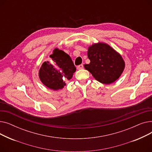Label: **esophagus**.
I'll return each mask as SVG.
<instances>
[{
    "mask_svg": "<svg viewBox=\"0 0 152 152\" xmlns=\"http://www.w3.org/2000/svg\"><path fill=\"white\" fill-rule=\"evenodd\" d=\"M83 68H84V66L83 64H81V65H79V66H77V69H83Z\"/></svg>",
    "mask_w": 152,
    "mask_h": 152,
    "instance_id": "34e87169",
    "label": "esophagus"
}]
</instances>
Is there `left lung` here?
I'll return each mask as SVG.
<instances>
[{
  "label": "left lung",
  "instance_id": "obj_1",
  "mask_svg": "<svg viewBox=\"0 0 152 152\" xmlns=\"http://www.w3.org/2000/svg\"><path fill=\"white\" fill-rule=\"evenodd\" d=\"M89 64L84 66L101 83L110 84L119 78L124 68L121 56L106 44L98 43L89 47Z\"/></svg>",
  "mask_w": 152,
  "mask_h": 152
}]
</instances>
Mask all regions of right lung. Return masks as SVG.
<instances>
[{"label":"right lung","instance_id":"obj_1","mask_svg":"<svg viewBox=\"0 0 152 152\" xmlns=\"http://www.w3.org/2000/svg\"><path fill=\"white\" fill-rule=\"evenodd\" d=\"M50 57L52 61L42 63L39 75L45 86L57 91L65 86L66 79L72 77L76 67L69 55L63 50L55 49Z\"/></svg>","mask_w":152,"mask_h":152}]
</instances>
